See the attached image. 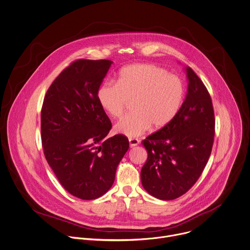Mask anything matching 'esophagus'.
<instances>
[{"instance_id":"esophagus-1","label":"esophagus","mask_w":250,"mask_h":250,"mask_svg":"<svg viewBox=\"0 0 250 250\" xmlns=\"http://www.w3.org/2000/svg\"><path fill=\"white\" fill-rule=\"evenodd\" d=\"M129 144L131 147H135L140 144V141L138 139H129Z\"/></svg>"}]
</instances>
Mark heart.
<instances>
[{"instance_id": "obj_1", "label": "heart", "mask_w": 250, "mask_h": 250, "mask_svg": "<svg viewBox=\"0 0 250 250\" xmlns=\"http://www.w3.org/2000/svg\"><path fill=\"white\" fill-rule=\"evenodd\" d=\"M186 89L176 76L153 64H134L123 68L116 84L104 83L97 91L102 108L111 117H120L129 101L134 100V112L121 118L114 126L117 133L139 137L150 127L160 130L178 114Z\"/></svg>"}]
</instances>
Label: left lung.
Here are the masks:
<instances>
[{
  "mask_svg": "<svg viewBox=\"0 0 250 250\" xmlns=\"http://www.w3.org/2000/svg\"><path fill=\"white\" fill-rule=\"evenodd\" d=\"M188 88L176 117L148 136L143 145L148 157L141 171L144 188L160 200L185 194L198 180L211 153L214 112L205 84L187 67Z\"/></svg>",
  "mask_w": 250,
  "mask_h": 250,
  "instance_id": "1",
  "label": "left lung"
}]
</instances>
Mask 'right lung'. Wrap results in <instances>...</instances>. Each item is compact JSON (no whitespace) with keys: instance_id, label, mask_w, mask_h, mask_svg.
<instances>
[{"instance_id":"add662e5","label":"right lung","mask_w":250,"mask_h":250,"mask_svg":"<svg viewBox=\"0 0 250 250\" xmlns=\"http://www.w3.org/2000/svg\"><path fill=\"white\" fill-rule=\"evenodd\" d=\"M111 64L109 60L73 62L50 85L42 104L45 159L61 185L83 200L97 199L109 190L129 149L127 137L105 138L111 123L97 99Z\"/></svg>"}]
</instances>
